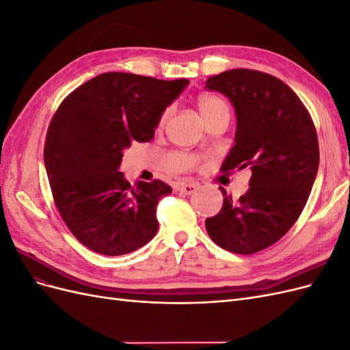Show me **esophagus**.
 I'll return each instance as SVG.
<instances>
[{
	"label": "esophagus",
	"mask_w": 350,
	"mask_h": 350,
	"mask_svg": "<svg viewBox=\"0 0 350 350\" xmlns=\"http://www.w3.org/2000/svg\"><path fill=\"white\" fill-rule=\"evenodd\" d=\"M197 188H198V185L196 183H181L176 187L178 191L181 194H185V196H191L193 193L197 191Z\"/></svg>",
	"instance_id": "34e87169"
}]
</instances>
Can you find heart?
Returning <instances> with one entry per match:
<instances>
[{
    "instance_id": "1",
    "label": "heart",
    "mask_w": 350,
    "mask_h": 350,
    "mask_svg": "<svg viewBox=\"0 0 350 350\" xmlns=\"http://www.w3.org/2000/svg\"><path fill=\"white\" fill-rule=\"evenodd\" d=\"M197 107L198 111L203 116L204 122L210 121V120H215L219 118V116H225V118L229 120V105L219 96H213V94H203V96H200L197 100ZM172 107H167L162 115H161V125H165L166 121L169 120V116L172 115Z\"/></svg>"
}]
</instances>
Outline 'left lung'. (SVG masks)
<instances>
[{
    "label": "left lung",
    "instance_id": "obj_1",
    "mask_svg": "<svg viewBox=\"0 0 350 350\" xmlns=\"http://www.w3.org/2000/svg\"><path fill=\"white\" fill-rule=\"evenodd\" d=\"M207 90L230 100L237 115L235 144L221 171L250 167L248 191L206 219L208 237L226 251L258 252L278 242L299 217L320 163L311 116L282 80L256 70H229L210 77Z\"/></svg>",
    "mask_w": 350,
    "mask_h": 350
}]
</instances>
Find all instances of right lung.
<instances>
[{
	"label": "right lung",
	"mask_w": 350,
	"mask_h": 350,
	"mask_svg": "<svg viewBox=\"0 0 350 350\" xmlns=\"http://www.w3.org/2000/svg\"><path fill=\"white\" fill-rule=\"evenodd\" d=\"M188 83L105 72L59 105L46 134L45 169L59 215L84 247L124 256L156 235V206L172 188L159 179L131 185L120 166L131 143L153 139L162 112Z\"/></svg>",
	"instance_id": "obj_1"
}]
</instances>
